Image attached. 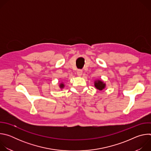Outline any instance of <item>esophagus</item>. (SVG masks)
I'll use <instances>...</instances> for the list:
<instances>
[{
    "instance_id": "1",
    "label": "esophagus",
    "mask_w": 151,
    "mask_h": 151,
    "mask_svg": "<svg viewBox=\"0 0 151 151\" xmlns=\"http://www.w3.org/2000/svg\"><path fill=\"white\" fill-rule=\"evenodd\" d=\"M77 75H78V76H81V75H82V70H78Z\"/></svg>"
}]
</instances>
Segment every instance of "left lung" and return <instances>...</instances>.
<instances>
[{
  "label": "left lung",
  "mask_w": 151,
  "mask_h": 151,
  "mask_svg": "<svg viewBox=\"0 0 151 151\" xmlns=\"http://www.w3.org/2000/svg\"><path fill=\"white\" fill-rule=\"evenodd\" d=\"M94 87L99 91H102L103 89L106 88V83H104L101 80H100V79L96 80L94 81Z\"/></svg>",
  "instance_id": "1"
}]
</instances>
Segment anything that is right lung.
Returning a JSON list of instances; mask_svg holds the SVG:
<instances>
[{"label":"right lung","mask_w":151,"mask_h":151,"mask_svg":"<svg viewBox=\"0 0 151 151\" xmlns=\"http://www.w3.org/2000/svg\"><path fill=\"white\" fill-rule=\"evenodd\" d=\"M58 86H59V88H60L61 90L63 89L64 87H65V85H64V84L63 82H61V83L58 85Z\"/></svg>","instance_id":"obj_1"}]
</instances>
